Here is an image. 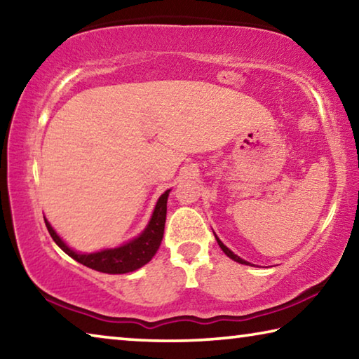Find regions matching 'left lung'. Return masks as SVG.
Instances as JSON below:
<instances>
[{
  "label": "left lung",
  "instance_id": "1",
  "mask_svg": "<svg viewBox=\"0 0 359 359\" xmlns=\"http://www.w3.org/2000/svg\"><path fill=\"white\" fill-rule=\"evenodd\" d=\"M217 242H218V245H220V248H222V250H223L224 253H226V255H228V257H229L231 259L238 261V263H241V264H250V263H247V261H244V259H242V258H239V257H238V255H234L233 252H231V250H229V248H228L226 245H223V242H222L220 239H218V238H217Z\"/></svg>",
  "mask_w": 359,
  "mask_h": 359
}]
</instances>
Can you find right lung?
<instances>
[{
    "mask_svg": "<svg viewBox=\"0 0 359 359\" xmlns=\"http://www.w3.org/2000/svg\"><path fill=\"white\" fill-rule=\"evenodd\" d=\"M168 196L169 190L163 193L160 199H158L149 226L145 228V231L139 236V238L118 248H111V250H102L88 255L76 253L58 238V234L53 231L50 223H48L46 218L44 220L48 229V234L52 236L55 244L62 248L65 253H68L72 259H76L77 263L87 266L90 269L106 272V274H126V272H133L139 269V267H142L144 264H147L149 261L154 258L158 248H160L163 233H165Z\"/></svg>",
    "mask_w": 359,
    "mask_h": 359,
    "instance_id": "1",
    "label": "right lung"
}]
</instances>
